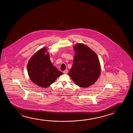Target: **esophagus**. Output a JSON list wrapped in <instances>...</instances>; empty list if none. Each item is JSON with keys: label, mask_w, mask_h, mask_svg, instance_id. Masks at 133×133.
<instances>
[{"label": "esophagus", "mask_w": 133, "mask_h": 133, "mask_svg": "<svg viewBox=\"0 0 133 133\" xmlns=\"http://www.w3.org/2000/svg\"><path fill=\"white\" fill-rule=\"evenodd\" d=\"M68 70H65V71H63V73H64V74H66L68 73Z\"/></svg>", "instance_id": "obj_1"}]
</instances>
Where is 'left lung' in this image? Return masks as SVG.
I'll list each match as a JSON object with an SVG mask.
<instances>
[{"instance_id": "1", "label": "left lung", "mask_w": 133, "mask_h": 133, "mask_svg": "<svg viewBox=\"0 0 133 133\" xmlns=\"http://www.w3.org/2000/svg\"><path fill=\"white\" fill-rule=\"evenodd\" d=\"M74 49V60L68 74L76 85L88 88L97 81L101 74L99 59L96 54L83 43L75 45Z\"/></svg>"}]
</instances>
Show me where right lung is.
Wrapping results in <instances>:
<instances>
[{
  "instance_id": "1",
  "label": "right lung",
  "mask_w": 133,
  "mask_h": 133,
  "mask_svg": "<svg viewBox=\"0 0 133 133\" xmlns=\"http://www.w3.org/2000/svg\"><path fill=\"white\" fill-rule=\"evenodd\" d=\"M27 71L30 79L34 83L44 88L49 87L63 74L52 65L45 47L38 50L30 59Z\"/></svg>"
}]
</instances>
